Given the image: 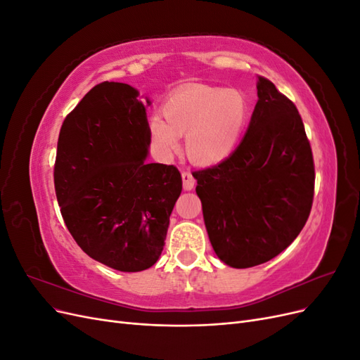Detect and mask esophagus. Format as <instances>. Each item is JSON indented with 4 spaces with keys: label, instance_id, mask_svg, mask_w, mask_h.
<instances>
[{
    "label": "esophagus",
    "instance_id": "34e87169",
    "mask_svg": "<svg viewBox=\"0 0 360 360\" xmlns=\"http://www.w3.org/2000/svg\"><path fill=\"white\" fill-rule=\"evenodd\" d=\"M181 179H183V188H184V191H192L195 188V179H193L191 171H183L181 172Z\"/></svg>",
    "mask_w": 360,
    "mask_h": 360
}]
</instances>
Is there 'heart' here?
I'll use <instances>...</instances> for the list:
<instances>
[{"instance_id":"1","label":"heart","mask_w":360,"mask_h":360,"mask_svg":"<svg viewBox=\"0 0 360 360\" xmlns=\"http://www.w3.org/2000/svg\"><path fill=\"white\" fill-rule=\"evenodd\" d=\"M162 114L148 123L151 143L162 153L179 147V136H186L184 148L191 160L213 165L230 156L248 120V103L237 90L192 85L174 91L162 106Z\"/></svg>"}]
</instances>
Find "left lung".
<instances>
[{
	"label": "left lung",
	"instance_id": "1",
	"mask_svg": "<svg viewBox=\"0 0 360 360\" xmlns=\"http://www.w3.org/2000/svg\"><path fill=\"white\" fill-rule=\"evenodd\" d=\"M242 143L221 163L193 172L207 233L225 264H263L307 224L315 168L302 117L264 76Z\"/></svg>",
	"mask_w": 360,
	"mask_h": 360
}]
</instances>
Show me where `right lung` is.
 Wrapping results in <instances>:
<instances>
[{
    "label": "right lung",
    "instance_id": "obj_1",
    "mask_svg": "<svg viewBox=\"0 0 360 360\" xmlns=\"http://www.w3.org/2000/svg\"><path fill=\"white\" fill-rule=\"evenodd\" d=\"M146 103L122 82H101L64 118L53 184L69 233L86 255L141 271L162 254L181 193L174 165L146 163Z\"/></svg>",
    "mask_w": 360,
    "mask_h": 360
}]
</instances>
